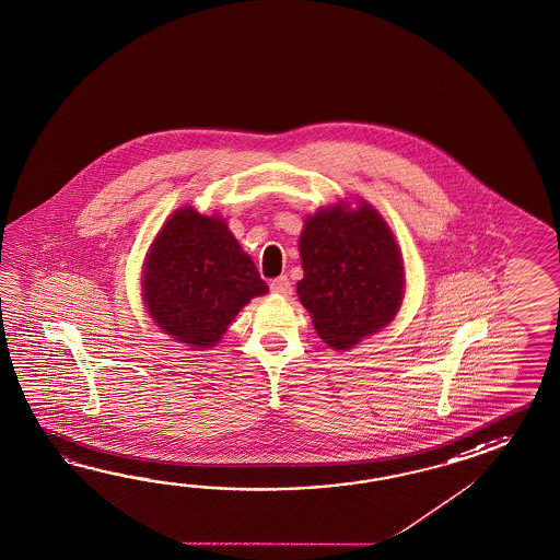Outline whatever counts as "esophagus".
I'll return each instance as SVG.
<instances>
[{
	"label": "esophagus",
	"instance_id": "obj_1",
	"mask_svg": "<svg viewBox=\"0 0 560 560\" xmlns=\"http://www.w3.org/2000/svg\"><path fill=\"white\" fill-rule=\"evenodd\" d=\"M271 291H273L275 295H291V283H289V279H287L285 275H281V277H277L271 281Z\"/></svg>",
	"mask_w": 560,
	"mask_h": 560
}]
</instances>
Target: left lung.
<instances>
[{"instance_id":"obj_1","label":"left lung","mask_w":560,"mask_h":560,"mask_svg":"<svg viewBox=\"0 0 560 560\" xmlns=\"http://www.w3.org/2000/svg\"><path fill=\"white\" fill-rule=\"evenodd\" d=\"M300 253L298 295L331 348L348 350L395 319L405 295L402 257L369 202L326 206L307 217Z\"/></svg>"}]
</instances>
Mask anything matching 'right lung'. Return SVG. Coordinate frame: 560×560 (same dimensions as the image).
<instances>
[{"label":"right lung","mask_w":560,"mask_h":560,"mask_svg":"<svg viewBox=\"0 0 560 560\" xmlns=\"http://www.w3.org/2000/svg\"><path fill=\"white\" fill-rule=\"evenodd\" d=\"M141 285L155 326L191 350L219 343L246 303L269 291L226 222L188 206L151 243Z\"/></svg>","instance_id":"obj_1"}]
</instances>
